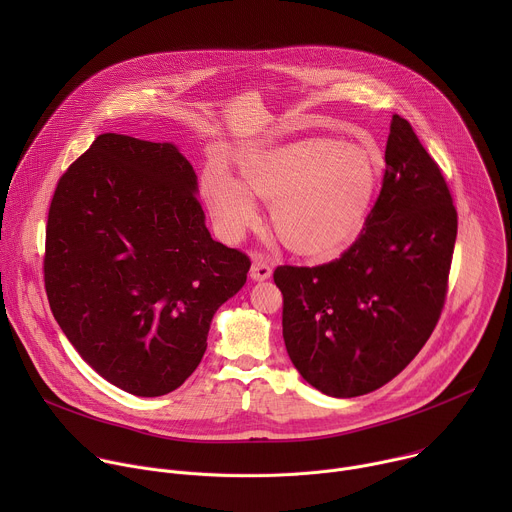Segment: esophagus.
Instances as JSON below:
<instances>
[{
	"instance_id": "1",
	"label": "esophagus",
	"mask_w": 512,
	"mask_h": 512,
	"mask_svg": "<svg viewBox=\"0 0 512 512\" xmlns=\"http://www.w3.org/2000/svg\"><path fill=\"white\" fill-rule=\"evenodd\" d=\"M251 277L255 281H263V279H269L271 277V265L269 261H265L263 257H255L253 265H251Z\"/></svg>"
}]
</instances>
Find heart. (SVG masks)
<instances>
[{"mask_svg":"<svg viewBox=\"0 0 512 512\" xmlns=\"http://www.w3.org/2000/svg\"><path fill=\"white\" fill-rule=\"evenodd\" d=\"M383 172L385 156L375 143L308 139L249 162L243 188L221 174L208 178L204 196L231 237L257 221L249 191L271 204L273 229L287 247L334 255L367 223Z\"/></svg>","mask_w":512,"mask_h":512,"instance_id":"heart-1","label":"heart"}]
</instances>
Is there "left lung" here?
<instances>
[{
	"instance_id": "left-lung-1",
	"label": "left lung",
	"mask_w": 512,
	"mask_h": 512,
	"mask_svg": "<svg viewBox=\"0 0 512 512\" xmlns=\"http://www.w3.org/2000/svg\"><path fill=\"white\" fill-rule=\"evenodd\" d=\"M385 176L367 223L334 261L279 265L283 340L300 375L332 397L397 377L442 316L458 212L411 123L393 115Z\"/></svg>"
}]
</instances>
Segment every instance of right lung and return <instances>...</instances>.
Wrapping results in <instances>:
<instances>
[{"instance_id":"right-lung-1","label":"right lung","mask_w":512,"mask_h":512,"mask_svg":"<svg viewBox=\"0 0 512 512\" xmlns=\"http://www.w3.org/2000/svg\"><path fill=\"white\" fill-rule=\"evenodd\" d=\"M251 259L212 241L196 174L172 143L101 133L60 176L46 223L44 287L79 354L137 397L178 389L214 312Z\"/></svg>"}]
</instances>
